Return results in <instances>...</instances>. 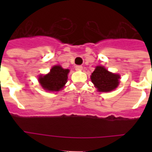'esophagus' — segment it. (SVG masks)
Instances as JSON below:
<instances>
[{
    "label": "esophagus",
    "mask_w": 152,
    "mask_h": 152,
    "mask_svg": "<svg viewBox=\"0 0 152 152\" xmlns=\"http://www.w3.org/2000/svg\"><path fill=\"white\" fill-rule=\"evenodd\" d=\"M83 69V67L81 65H77V66L75 67V70L76 71H81Z\"/></svg>",
    "instance_id": "obj_1"
}]
</instances>
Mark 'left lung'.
Listing matches in <instances>:
<instances>
[{
  "mask_svg": "<svg viewBox=\"0 0 152 152\" xmlns=\"http://www.w3.org/2000/svg\"><path fill=\"white\" fill-rule=\"evenodd\" d=\"M119 75L109 72L104 67L97 66L91 76V81L100 92H109L117 88Z\"/></svg>",
  "mask_w": 152,
  "mask_h": 152,
  "instance_id": "obj_1",
  "label": "left lung"
}]
</instances>
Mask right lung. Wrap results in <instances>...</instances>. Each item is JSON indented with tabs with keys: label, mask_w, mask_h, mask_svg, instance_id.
I'll return each instance as SVG.
<instances>
[{
	"label": "right lung",
	"mask_w": 152,
	"mask_h": 152,
	"mask_svg": "<svg viewBox=\"0 0 152 152\" xmlns=\"http://www.w3.org/2000/svg\"><path fill=\"white\" fill-rule=\"evenodd\" d=\"M68 72V69H64L59 65H56L52 67L48 75L40 76L39 81L46 91H58L66 84Z\"/></svg>",
	"instance_id": "right-lung-1"
}]
</instances>
